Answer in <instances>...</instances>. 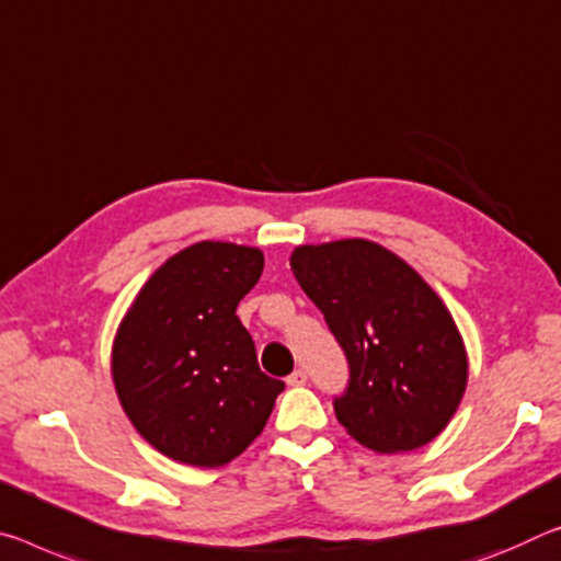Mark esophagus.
I'll return each mask as SVG.
<instances>
[{"instance_id": "34e87169", "label": "esophagus", "mask_w": 561, "mask_h": 561, "mask_svg": "<svg viewBox=\"0 0 561 561\" xmlns=\"http://www.w3.org/2000/svg\"><path fill=\"white\" fill-rule=\"evenodd\" d=\"M287 385L289 387H305L307 385V375L301 369H295L291 375L287 377Z\"/></svg>"}]
</instances>
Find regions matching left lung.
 <instances>
[{
  "label": "left lung",
  "mask_w": 561,
  "mask_h": 561,
  "mask_svg": "<svg viewBox=\"0 0 561 561\" xmlns=\"http://www.w3.org/2000/svg\"><path fill=\"white\" fill-rule=\"evenodd\" d=\"M350 362L336 420L364 447L397 455L430 444L465 397V340L420 272L369 239L299 244L289 256Z\"/></svg>",
  "instance_id": "8db88e82"
}]
</instances>
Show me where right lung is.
I'll return each mask as SVG.
<instances>
[{"label": "right lung", "mask_w": 561, "mask_h": 561, "mask_svg": "<svg viewBox=\"0 0 561 561\" xmlns=\"http://www.w3.org/2000/svg\"><path fill=\"white\" fill-rule=\"evenodd\" d=\"M262 270L256 247H186L145 282L114 334L112 379L124 414L180 465H229L260 437L284 389L260 369L237 317Z\"/></svg>", "instance_id": "add662e5"}]
</instances>
